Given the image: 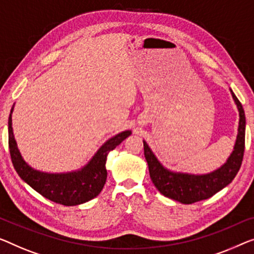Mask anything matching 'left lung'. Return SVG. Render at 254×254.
Listing matches in <instances>:
<instances>
[{
    "instance_id": "1",
    "label": "left lung",
    "mask_w": 254,
    "mask_h": 254,
    "mask_svg": "<svg viewBox=\"0 0 254 254\" xmlns=\"http://www.w3.org/2000/svg\"><path fill=\"white\" fill-rule=\"evenodd\" d=\"M232 92L233 99L240 112L238 133L233 153L226 163L213 172L206 175H189L183 172H172L165 169L155 156L143 140V153L148 163L150 179L161 194L183 204H192L198 200L210 198L219 190L232 183L243 161L245 148V114L243 106Z\"/></svg>"
}]
</instances>
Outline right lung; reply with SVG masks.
Segmentation results:
<instances>
[{"label":"right lung","mask_w":254,"mask_h":254,"mask_svg":"<svg viewBox=\"0 0 254 254\" xmlns=\"http://www.w3.org/2000/svg\"><path fill=\"white\" fill-rule=\"evenodd\" d=\"M12 111L13 107L11 108L9 123H7L9 124L7 127L9 149L14 169L25 183H27L34 190L44 196L45 198L66 206L83 204L99 195L107 179V170H106L107 155L131 134L130 130L121 132L115 137L107 140L94 154L89 163L81 170L67 173H47L34 170L21 157L13 137L12 119H11Z\"/></svg>","instance_id":"add662e5"}]
</instances>
